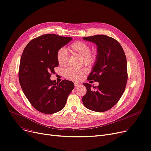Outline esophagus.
Segmentation results:
<instances>
[{
  "label": "esophagus",
  "instance_id": "1",
  "mask_svg": "<svg viewBox=\"0 0 151 151\" xmlns=\"http://www.w3.org/2000/svg\"><path fill=\"white\" fill-rule=\"evenodd\" d=\"M81 85L80 83H75V87H78V86H80Z\"/></svg>",
  "mask_w": 151,
  "mask_h": 151
}]
</instances>
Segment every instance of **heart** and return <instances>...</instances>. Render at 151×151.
<instances>
[{"label": "heart", "instance_id": "b5f03b06", "mask_svg": "<svg viewBox=\"0 0 151 151\" xmlns=\"http://www.w3.org/2000/svg\"><path fill=\"white\" fill-rule=\"evenodd\" d=\"M69 50L81 57L84 63L87 65L93 64L96 60V54L95 52H90V45L85 42L76 41L70 45ZM57 59L58 65L61 67H64L67 64L68 52L66 49L62 47L58 50ZM85 71V69L68 68L65 71V76L69 80H79L82 78Z\"/></svg>", "mask_w": 151, "mask_h": 151}]
</instances>
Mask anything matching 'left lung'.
<instances>
[{
	"instance_id": "8db88e82",
	"label": "left lung",
	"mask_w": 151,
	"mask_h": 151,
	"mask_svg": "<svg viewBox=\"0 0 151 151\" xmlns=\"http://www.w3.org/2000/svg\"><path fill=\"white\" fill-rule=\"evenodd\" d=\"M83 39L97 45L96 60L88 80L99 82L98 86L83 83L87 92L83 97V103L91 110L106 112L119 102L125 89L126 55L120 44L111 37L99 35Z\"/></svg>"
}]
</instances>
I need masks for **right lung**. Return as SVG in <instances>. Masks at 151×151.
<instances>
[{
    "instance_id": "obj_1",
    "label": "right lung",
    "mask_w": 151,
    "mask_h": 151,
    "mask_svg": "<svg viewBox=\"0 0 151 151\" xmlns=\"http://www.w3.org/2000/svg\"><path fill=\"white\" fill-rule=\"evenodd\" d=\"M71 37L54 34L36 37L25 47L19 67V81L24 95L35 109L45 114L59 112L66 104L74 83L64 80L58 83L50 80L58 66V50Z\"/></svg>"
}]
</instances>
